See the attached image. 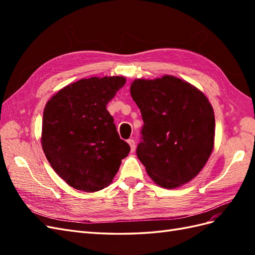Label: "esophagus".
I'll return each mask as SVG.
<instances>
[{
  "label": "esophagus",
  "mask_w": 255,
  "mask_h": 255,
  "mask_svg": "<svg viewBox=\"0 0 255 255\" xmlns=\"http://www.w3.org/2000/svg\"><path fill=\"white\" fill-rule=\"evenodd\" d=\"M129 146H130V151L134 152L135 151V148H136V143H135V140L134 139H128V140Z\"/></svg>",
  "instance_id": "esophagus-1"
}]
</instances>
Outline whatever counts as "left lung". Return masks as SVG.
I'll list each match as a JSON object with an SVG mask.
<instances>
[{
	"instance_id": "8db88e82",
	"label": "left lung",
	"mask_w": 255,
	"mask_h": 255,
	"mask_svg": "<svg viewBox=\"0 0 255 255\" xmlns=\"http://www.w3.org/2000/svg\"><path fill=\"white\" fill-rule=\"evenodd\" d=\"M130 95L143 120L136 154L151 179L170 189L194 179L214 148L215 117L207 98L170 75L135 80Z\"/></svg>"
}]
</instances>
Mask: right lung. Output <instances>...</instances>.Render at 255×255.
Returning a JSON list of instances; mask_svg holds the SVG:
<instances>
[{"label": "right lung", "mask_w": 255, "mask_h": 255, "mask_svg": "<svg viewBox=\"0 0 255 255\" xmlns=\"http://www.w3.org/2000/svg\"><path fill=\"white\" fill-rule=\"evenodd\" d=\"M125 84L123 76L80 80L44 107L43 152L54 171L75 189L91 192L109 186L129 153L106 110Z\"/></svg>", "instance_id": "1"}]
</instances>
